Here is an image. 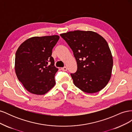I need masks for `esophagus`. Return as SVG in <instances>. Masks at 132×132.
Segmentation results:
<instances>
[{
	"instance_id": "obj_1",
	"label": "esophagus",
	"mask_w": 132,
	"mask_h": 132,
	"mask_svg": "<svg viewBox=\"0 0 132 132\" xmlns=\"http://www.w3.org/2000/svg\"><path fill=\"white\" fill-rule=\"evenodd\" d=\"M61 69H62L63 71H67V68L66 67H63V68H62Z\"/></svg>"
}]
</instances>
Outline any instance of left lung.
Masks as SVG:
<instances>
[{"instance_id":"left-lung-1","label":"left lung","mask_w":132,"mask_h":132,"mask_svg":"<svg viewBox=\"0 0 132 132\" xmlns=\"http://www.w3.org/2000/svg\"><path fill=\"white\" fill-rule=\"evenodd\" d=\"M73 52L77 71L71 73L74 84L86 93L101 90L110 81L113 58L107 42L91 31L68 32L60 35Z\"/></svg>"}]
</instances>
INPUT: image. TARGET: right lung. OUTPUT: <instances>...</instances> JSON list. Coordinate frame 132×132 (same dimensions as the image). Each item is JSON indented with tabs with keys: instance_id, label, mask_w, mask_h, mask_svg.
Segmentation results:
<instances>
[{
	"instance_id": "1",
	"label": "right lung",
	"mask_w": 132,
	"mask_h": 132,
	"mask_svg": "<svg viewBox=\"0 0 132 132\" xmlns=\"http://www.w3.org/2000/svg\"><path fill=\"white\" fill-rule=\"evenodd\" d=\"M58 35L26 39L16 52L15 70L19 80L30 93L44 95L55 85L58 68L52 57Z\"/></svg>"
}]
</instances>
